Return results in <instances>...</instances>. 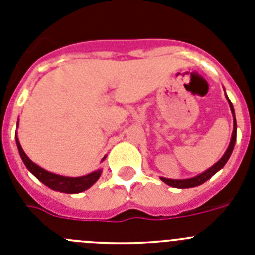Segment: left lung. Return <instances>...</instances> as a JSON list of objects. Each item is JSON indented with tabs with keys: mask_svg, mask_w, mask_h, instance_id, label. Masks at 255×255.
<instances>
[{
	"mask_svg": "<svg viewBox=\"0 0 255 255\" xmlns=\"http://www.w3.org/2000/svg\"><path fill=\"white\" fill-rule=\"evenodd\" d=\"M229 104H230V109H231V112H233V116H234V108H233V104H231L230 100H229ZM235 141H236V121H235V116H234V130H233V136H231L230 144H229V147H228V150H226V152H225V155L222 156L221 159H220L216 164L213 165L212 167H210L208 170H206L205 173L199 174V175L194 176V178L183 179V180H173V179L161 178V180L164 183H166L167 185H170V187L180 188V189H184V188H193V187H197V185L203 184L205 182H207L211 176L215 175V174H216L220 169H222V167L225 166V164L228 162L229 157H230L231 152H233V150H234V144H235Z\"/></svg>",
	"mask_w": 255,
	"mask_h": 255,
	"instance_id": "left-lung-1",
	"label": "left lung"
}]
</instances>
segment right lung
<instances>
[{"label":"right lung","instance_id":"1","mask_svg":"<svg viewBox=\"0 0 255 255\" xmlns=\"http://www.w3.org/2000/svg\"><path fill=\"white\" fill-rule=\"evenodd\" d=\"M16 144H17L20 156H21L25 166L27 167V170L30 171L36 179H39L43 184L49 187L50 189L62 192V193H80L82 190H86L100 178V174H102V171L98 170L89 174V175L80 176V178H68V176H61L57 175V174L49 173V171L44 170V169H42L40 166L34 164V162L25 155L24 150L21 148V144H20L17 137H16Z\"/></svg>","mask_w":255,"mask_h":255}]
</instances>
